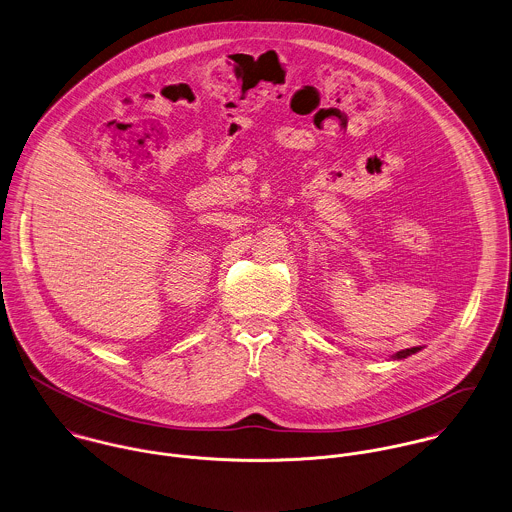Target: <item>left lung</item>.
<instances>
[{
    "mask_svg": "<svg viewBox=\"0 0 512 512\" xmlns=\"http://www.w3.org/2000/svg\"><path fill=\"white\" fill-rule=\"evenodd\" d=\"M417 350H421V346H413V348H406V350H400L394 358H398V360H402V358H408L411 354H415Z\"/></svg>",
    "mask_w": 512,
    "mask_h": 512,
    "instance_id": "8db88e82",
    "label": "left lung"
}]
</instances>
